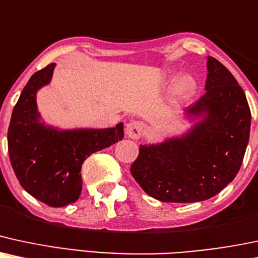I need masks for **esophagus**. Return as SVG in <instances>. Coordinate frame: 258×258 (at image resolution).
<instances>
[{"instance_id":"1","label":"esophagus","mask_w":258,"mask_h":258,"mask_svg":"<svg viewBox=\"0 0 258 258\" xmlns=\"http://www.w3.org/2000/svg\"><path fill=\"white\" fill-rule=\"evenodd\" d=\"M125 132L130 139H134V140L140 139L142 133H144V124L139 122V120H132V122L126 124Z\"/></svg>"}]
</instances>
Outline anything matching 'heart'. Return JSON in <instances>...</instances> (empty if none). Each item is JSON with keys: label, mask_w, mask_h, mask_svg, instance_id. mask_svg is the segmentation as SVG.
I'll return each instance as SVG.
<instances>
[{"label": "heart", "mask_w": 258, "mask_h": 258, "mask_svg": "<svg viewBox=\"0 0 258 258\" xmlns=\"http://www.w3.org/2000/svg\"><path fill=\"white\" fill-rule=\"evenodd\" d=\"M166 86L172 87V95L177 101L192 98L198 89V82L192 75H182L176 78V74H170L166 78Z\"/></svg>", "instance_id": "1"}]
</instances>
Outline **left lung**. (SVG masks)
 <instances>
[{
	"instance_id": "8db88e82",
	"label": "left lung",
	"mask_w": 258,
	"mask_h": 258,
	"mask_svg": "<svg viewBox=\"0 0 258 258\" xmlns=\"http://www.w3.org/2000/svg\"><path fill=\"white\" fill-rule=\"evenodd\" d=\"M207 93L184 110L192 128L160 144L140 145L130 171L148 196L165 203L207 201L237 176L250 138L244 90L208 56Z\"/></svg>"
}]
</instances>
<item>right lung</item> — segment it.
Here are the masks:
<instances>
[{
	"instance_id": "right-lung-1",
	"label": "right lung",
	"mask_w": 258,
	"mask_h": 258,
	"mask_svg": "<svg viewBox=\"0 0 258 258\" xmlns=\"http://www.w3.org/2000/svg\"><path fill=\"white\" fill-rule=\"evenodd\" d=\"M55 63L31 76L8 128L12 168L24 189L53 208L75 203L82 192V164L90 154L124 136L123 123L106 129L59 130L41 122L36 94L51 80Z\"/></svg>"
}]
</instances>
